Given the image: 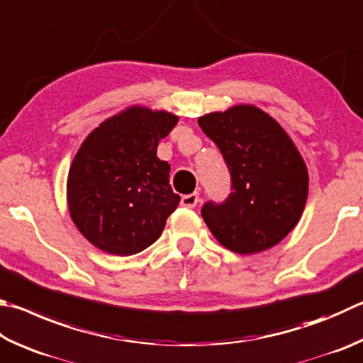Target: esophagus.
Returning <instances> with one entry per match:
<instances>
[{
    "mask_svg": "<svg viewBox=\"0 0 363 363\" xmlns=\"http://www.w3.org/2000/svg\"><path fill=\"white\" fill-rule=\"evenodd\" d=\"M199 201H200V196H199V194H189V195H182V199H181V204L184 208H195L196 204H199Z\"/></svg>",
    "mask_w": 363,
    "mask_h": 363,
    "instance_id": "esophagus-1",
    "label": "esophagus"
}]
</instances>
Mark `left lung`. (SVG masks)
<instances>
[{
  "mask_svg": "<svg viewBox=\"0 0 363 363\" xmlns=\"http://www.w3.org/2000/svg\"><path fill=\"white\" fill-rule=\"evenodd\" d=\"M199 125L232 176L228 199L201 208L211 233L242 255L276 246L298 223L308 199V169L294 141L252 104L206 114Z\"/></svg>",
  "mask_w": 363,
  "mask_h": 363,
  "instance_id": "1",
  "label": "left lung"
}]
</instances>
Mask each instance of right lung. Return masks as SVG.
<instances>
[{"label": "right lung", "instance_id": "obj_1", "mask_svg": "<svg viewBox=\"0 0 363 363\" xmlns=\"http://www.w3.org/2000/svg\"><path fill=\"white\" fill-rule=\"evenodd\" d=\"M177 123L167 111L131 106L85 138L69 168L72 222L108 254L133 255L160 238L181 196L169 186V164L157 146Z\"/></svg>", "mask_w": 363, "mask_h": 363}]
</instances>
